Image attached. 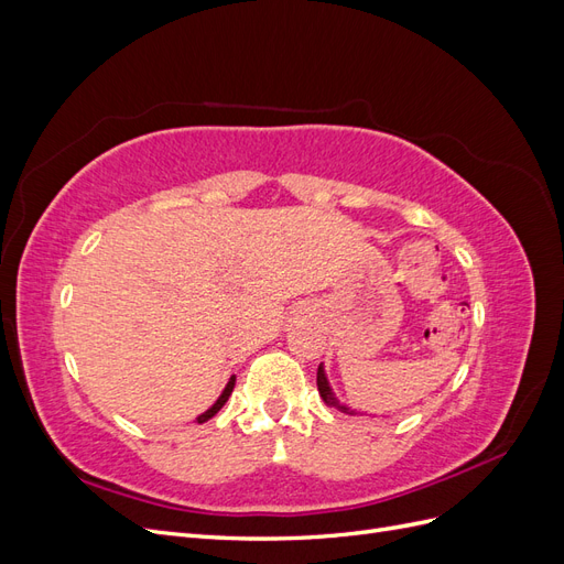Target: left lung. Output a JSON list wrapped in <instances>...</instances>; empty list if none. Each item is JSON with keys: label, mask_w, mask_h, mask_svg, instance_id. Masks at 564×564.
Returning <instances> with one entry per match:
<instances>
[{"label": "left lung", "mask_w": 564, "mask_h": 564, "mask_svg": "<svg viewBox=\"0 0 564 564\" xmlns=\"http://www.w3.org/2000/svg\"><path fill=\"white\" fill-rule=\"evenodd\" d=\"M317 390H319V398L327 402L329 406H336L338 412H344V414H357V412H352V409H348L346 404H340L336 398H334V392H332V388H329V381H327V377H324V369H322V365L317 367Z\"/></svg>", "instance_id": "1"}]
</instances>
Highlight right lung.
Returning a JSON list of instances; mask_svg holds the SVG:
<instances>
[{
  "label": "right lung",
  "mask_w": 564,
  "mask_h": 564,
  "mask_svg": "<svg viewBox=\"0 0 564 564\" xmlns=\"http://www.w3.org/2000/svg\"><path fill=\"white\" fill-rule=\"evenodd\" d=\"M232 388H235V377L228 381V386H226V390L220 392V398L207 409V412H204L202 416H197V423H204V421H209L212 416H216L218 412H220V406H224L226 402H228V398H230V392H232Z\"/></svg>",
  "instance_id": "add662e5"
}]
</instances>
